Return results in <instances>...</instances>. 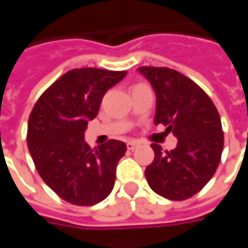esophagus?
<instances>
[{
	"label": "esophagus",
	"instance_id": "obj_1",
	"mask_svg": "<svg viewBox=\"0 0 248 248\" xmlns=\"http://www.w3.org/2000/svg\"><path fill=\"white\" fill-rule=\"evenodd\" d=\"M127 148H128V150H134V149L138 148V142H135V140H129V142H127Z\"/></svg>",
	"mask_w": 248,
	"mask_h": 248
}]
</instances>
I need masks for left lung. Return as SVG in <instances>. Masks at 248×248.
Returning <instances> with one entry per match:
<instances>
[{
  "instance_id": "1",
  "label": "left lung",
  "mask_w": 248,
  "mask_h": 248,
  "mask_svg": "<svg viewBox=\"0 0 248 248\" xmlns=\"http://www.w3.org/2000/svg\"><path fill=\"white\" fill-rule=\"evenodd\" d=\"M156 93L155 124L178 139L163 152L152 143L155 160L146 167L149 186L168 200H186L213 178L224 149L222 124L210 96L195 81L168 67H139Z\"/></svg>"
}]
</instances>
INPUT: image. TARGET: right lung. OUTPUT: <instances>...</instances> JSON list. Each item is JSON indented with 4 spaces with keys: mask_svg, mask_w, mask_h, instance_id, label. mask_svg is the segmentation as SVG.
Returning a JSON list of instances; mask_svg holds the SVG:
<instances>
[{
    "mask_svg": "<svg viewBox=\"0 0 248 248\" xmlns=\"http://www.w3.org/2000/svg\"><path fill=\"white\" fill-rule=\"evenodd\" d=\"M127 72L85 67L64 73L34 105L27 146L43 181L67 203L93 205L113 190L116 167L127 146L110 139L91 150L84 139L103 95Z\"/></svg>",
    "mask_w": 248,
    "mask_h": 248,
    "instance_id": "1",
    "label": "right lung"
}]
</instances>
